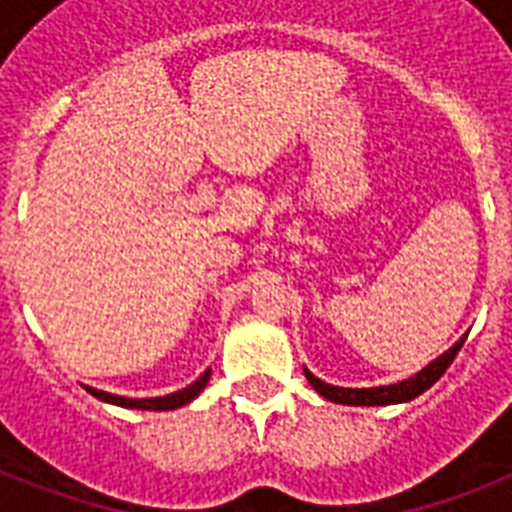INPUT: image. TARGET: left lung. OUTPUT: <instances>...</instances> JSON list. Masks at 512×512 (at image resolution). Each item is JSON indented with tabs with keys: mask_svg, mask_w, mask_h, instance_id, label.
<instances>
[{
	"mask_svg": "<svg viewBox=\"0 0 512 512\" xmlns=\"http://www.w3.org/2000/svg\"><path fill=\"white\" fill-rule=\"evenodd\" d=\"M462 337L460 342H454L452 348L446 350L444 356H438L436 361H430L422 372H417L409 380H401L396 385H380V388H337V385H329V382H321L316 374H311L308 369H303L308 382L313 385V390L319 393V396L329 398V401H335V404H348V406H388V404H404V401H412L420 393L433 385L436 380H441V374L449 369V364L454 361V356L460 353Z\"/></svg>",
	"mask_w": 512,
	"mask_h": 512,
	"instance_id": "1",
	"label": "left lung"
}]
</instances>
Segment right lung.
I'll use <instances>...</instances> for the list:
<instances>
[{"instance_id": "add662e5", "label": "right lung", "mask_w": 512, "mask_h": 512, "mask_svg": "<svg viewBox=\"0 0 512 512\" xmlns=\"http://www.w3.org/2000/svg\"><path fill=\"white\" fill-rule=\"evenodd\" d=\"M209 382V369L201 374L199 380L191 382L188 388L177 390V393H170V396H156V398H124V396H114V393H106V390H95L87 388L95 398L100 401H106V404H116L124 406V409H146V412H170V409H180V406L191 404L193 398L199 396L204 385Z\"/></svg>"}]
</instances>
